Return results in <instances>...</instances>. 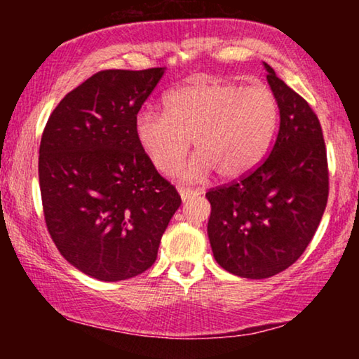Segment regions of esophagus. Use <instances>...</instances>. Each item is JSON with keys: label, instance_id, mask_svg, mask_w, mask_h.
<instances>
[{"label": "esophagus", "instance_id": "obj_1", "mask_svg": "<svg viewBox=\"0 0 359 359\" xmlns=\"http://www.w3.org/2000/svg\"><path fill=\"white\" fill-rule=\"evenodd\" d=\"M201 193L198 189H191V188H184V186H181L180 188V196L183 201H188L189 198H194V196H199Z\"/></svg>", "mask_w": 359, "mask_h": 359}]
</instances>
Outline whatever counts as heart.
I'll return each instance as SVG.
<instances>
[{
  "label": "heart",
  "mask_w": 359,
  "mask_h": 359,
  "mask_svg": "<svg viewBox=\"0 0 359 359\" xmlns=\"http://www.w3.org/2000/svg\"><path fill=\"white\" fill-rule=\"evenodd\" d=\"M279 124L271 90L227 81L199 80L171 91L165 112L142 109L135 117L137 140L160 173L178 168L189 140L198 151L183 170L186 180L250 173L268 154Z\"/></svg>",
  "instance_id": "obj_1"
}]
</instances>
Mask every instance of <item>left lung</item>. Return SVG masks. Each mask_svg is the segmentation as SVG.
Masks as SVG:
<instances>
[{
    "label": "left lung",
    "mask_w": 359,
    "mask_h": 359,
    "mask_svg": "<svg viewBox=\"0 0 359 359\" xmlns=\"http://www.w3.org/2000/svg\"><path fill=\"white\" fill-rule=\"evenodd\" d=\"M279 104L271 154L252 173L210 189L208 235L215 262L240 278L264 279L297 262L328 199V166L318 117L268 63Z\"/></svg>",
    "instance_id": "8db88e82"
}]
</instances>
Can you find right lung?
Masks as SVG:
<instances>
[{"mask_svg": "<svg viewBox=\"0 0 359 359\" xmlns=\"http://www.w3.org/2000/svg\"><path fill=\"white\" fill-rule=\"evenodd\" d=\"M163 73L97 72L58 102L43 129L39 183L48 233L68 263L100 281L149 269L181 205L135 135V117Z\"/></svg>", "mask_w": 359, "mask_h": 359, "instance_id": "add662e5", "label": "right lung"}]
</instances>
